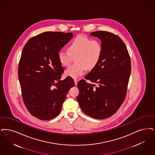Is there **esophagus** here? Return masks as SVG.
<instances>
[{
	"label": "esophagus",
	"mask_w": 155,
	"mask_h": 155,
	"mask_svg": "<svg viewBox=\"0 0 155 155\" xmlns=\"http://www.w3.org/2000/svg\"><path fill=\"white\" fill-rule=\"evenodd\" d=\"M74 81L75 85H77V83H78V80L77 79L75 78V79H74Z\"/></svg>",
	"instance_id": "1"
}]
</instances>
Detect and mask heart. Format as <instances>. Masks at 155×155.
I'll return each instance as SVG.
<instances>
[{
  "label": "heart",
  "mask_w": 155,
  "mask_h": 155,
  "mask_svg": "<svg viewBox=\"0 0 155 155\" xmlns=\"http://www.w3.org/2000/svg\"><path fill=\"white\" fill-rule=\"evenodd\" d=\"M68 50H61L58 52L59 61L62 66L67 67L75 58L76 63L66 69L65 74L73 78H78L84 74L86 69L92 70L98 64L103 47L98 40L80 35L69 44Z\"/></svg>",
  "instance_id": "obj_1"
}]
</instances>
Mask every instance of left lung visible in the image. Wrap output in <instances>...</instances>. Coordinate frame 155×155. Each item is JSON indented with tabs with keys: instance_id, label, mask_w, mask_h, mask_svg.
I'll list each match as a JSON object with an SVG mask.
<instances>
[{
	"instance_id": "8db88e82",
	"label": "left lung",
	"mask_w": 155,
	"mask_h": 155,
	"mask_svg": "<svg viewBox=\"0 0 155 155\" xmlns=\"http://www.w3.org/2000/svg\"><path fill=\"white\" fill-rule=\"evenodd\" d=\"M99 38L103 52L98 64L77 84L81 109L92 118L104 119L114 115L124 103L131 73L129 52L122 40L107 31L92 32Z\"/></svg>"
}]
</instances>
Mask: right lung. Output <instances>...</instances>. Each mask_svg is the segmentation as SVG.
I'll return each mask as SVG.
<instances>
[{"instance_id":"1","label":"right lung","mask_w":155,"mask_h":155,"mask_svg":"<svg viewBox=\"0 0 155 155\" xmlns=\"http://www.w3.org/2000/svg\"><path fill=\"white\" fill-rule=\"evenodd\" d=\"M73 37L72 33L45 31L31 38L22 51L18 74L22 99L31 115L40 120L57 117L74 86L71 77L61 80L64 69L58 59Z\"/></svg>"}]
</instances>
